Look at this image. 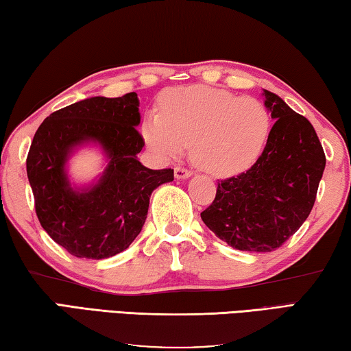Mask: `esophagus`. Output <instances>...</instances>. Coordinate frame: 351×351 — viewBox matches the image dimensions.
Returning a JSON list of instances; mask_svg holds the SVG:
<instances>
[{"mask_svg":"<svg viewBox=\"0 0 351 351\" xmlns=\"http://www.w3.org/2000/svg\"><path fill=\"white\" fill-rule=\"evenodd\" d=\"M174 176H176V179H179V180L189 179V177L193 176V171H189V169H185V168H180V166H177V168L174 169Z\"/></svg>","mask_w":351,"mask_h":351,"instance_id":"34e87169","label":"esophagus"}]
</instances>
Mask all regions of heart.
<instances>
[{"instance_id": "heart-1", "label": "heart", "mask_w": 351, "mask_h": 351, "mask_svg": "<svg viewBox=\"0 0 351 351\" xmlns=\"http://www.w3.org/2000/svg\"><path fill=\"white\" fill-rule=\"evenodd\" d=\"M162 112L147 114L145 141L158 157L180 156L189 145L193 163L216 177L250 169L271 135L268 108L253 97L211 86H185L160 97Z\"/></svg>"}]
</instances>
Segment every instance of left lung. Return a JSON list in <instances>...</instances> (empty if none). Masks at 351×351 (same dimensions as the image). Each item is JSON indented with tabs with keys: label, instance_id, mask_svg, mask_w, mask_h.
Segmentation results:
<instances>
[{
	"label": "left lung",
	"instance_id": "obj_1",
	"mask_svg": "<svg viewBox=\"0 0 351 351\" xmlns=\"http://www.w3.org/2000/svg\"><path fill=\"white\" fill-rule=\"evenodd\" d=\"M276 120L262 157L247 172L222 180L216 199L200 214L230 247L269 253L287 242L310 216L325 154L311 123L279 95L263 89Z\"/></svg>",
	"mask_w": 351,
	"mask_h": 351
}]
</instances>
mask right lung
I'll list each match as a JSON object with an SVG mask.
<instances>
[{
	"mask_svg": "<svg viewBox=\"0 0 351 351\" xmlns=\"http://www.w3.org/2000/svg\"><path fill=\"white\" fill-rule=\"evenodd\" d=\"M138 106L135 92L90 97L55 110L36 129L26 160L36 217L72 256L98 261L125 251L143 228L154 189L174 180V169L138 162ZM88 143L102 147L108 166L95 184L72 189L66 160Z\"/></svg>",
	"mask_w": 351,
	"mask_h": 351,
	"instance_id": "add662e5",
	"label": "right lung"
}]
</instances>
